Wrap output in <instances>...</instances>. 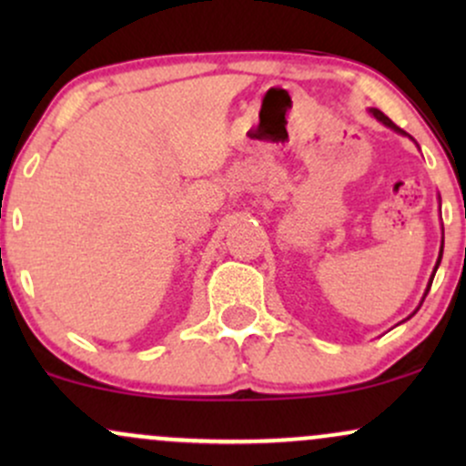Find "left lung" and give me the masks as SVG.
<instances>
[{
	"label": "left lung",
	"instance_id": "obj_1",
	"mask_svg": "<svg viewBox=\"0 0 466 466\" xmlns=\"http://www.w3.org/2000/svg\"><path fill=\"white\" fill-rule=\"evenodd\" d=\"M372 114H374V117H377V120H381V122H383V125H386V127H390V129H394V131L403 133V131H400V129H399V127H397V125H394V122H392V120H390V117H388L386 114H383V111H379V109H372ZM441 258H442V249H441ZM441 258H438V263H441ZM438 263H436V269H438ZM431 280H434V276H431ZM430 287H431V282H430ZM430 287H427V291H430Z\"/></svg>",
	"mask_w": 466,
	"mask_h": 466
}]
</instances>
